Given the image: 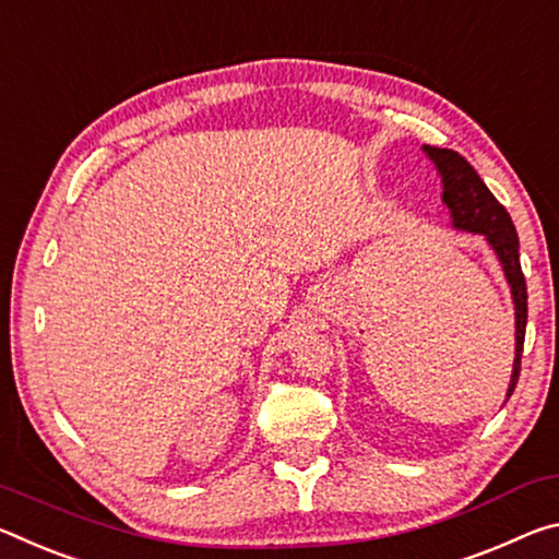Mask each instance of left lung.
<instances>
[{
    "mask_svg": "<svg viewBox=\"0 0 559 559\" xmlns=\"http://www.w3.org/2000/svg\"><path fill=\"white\" fill-rule=\"evenodd\" d=\"M424 153L436 166L438 176H441V200L448 210V217H451V227L461 233L486 237V242L496 252L502 274L508 280L512 307H515V359H512V373L506 393L508 401L520 377V356H523L527 326V287L523 267H520V242L515 225H512L508 210L498 203L496 195L490 193L486 182H483V178L461 153L433 148V145H424Z\"/></svg>",
    "mask_w": 559,
    "mask_h": 559,
    "instance_id": "1",
    "label": "left lung"
}]
</instances>
